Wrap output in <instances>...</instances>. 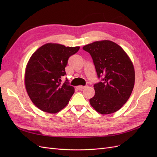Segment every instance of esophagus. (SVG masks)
<instances>
[{"mask_svg":"<svg viewBox=\"0 0 157 157\" xmlns=\"http://www.w3.org/2000/svg\"><path fill=\"white\" fill-rule=\"evenodd\" d=\"M86 87V86H78L77 87V88L78 90H82L83 89H84Z\"/></svg>","mask_w":157,"mask_h":157,"instance_id":"1","label":"esophagus"}]
</instances>
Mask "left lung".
<instances>
[{
	"label": "left lung",
	"instance_id": "8db88e82",
	"mask_svg": "<svg viewBox=\"0 0 157 157\" xmlns=\"http://www.w3.org/2000/svg\"><path fill=\"white\" fill-rule=\"evenodd\" d=\"M91 55L98 77L94 96L90 99L92 107L101 115L115 113L129 99L135 83L134 65L121 47L111 40L94 42L83 46Z\"/></svg>",
	"mask_w": 157,
	"mask_h": 157
}]
</instances>
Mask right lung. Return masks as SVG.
Returning a JSON list of instances; mask_svg holds the SVG:
<instances>
[{
    "mask_svg": "<svg viewBox=\"0 0 157 157\" xmlns=\"http://www.w3.org/2000/svg\"><path fill=\"white\" fill-rule=\"evenodd\" d=\"M79 49L47 43L31 56L25 68V86L31 100L41 111L54 114L68 104L75 88L67 82L61 84V78L66 75L69 58Z\"/></svg>",
    "mask_w": 157,
    "mask_h": 157,
    "instance_id": "obj_1",
    "label": "right lung"
}]
</instances>
